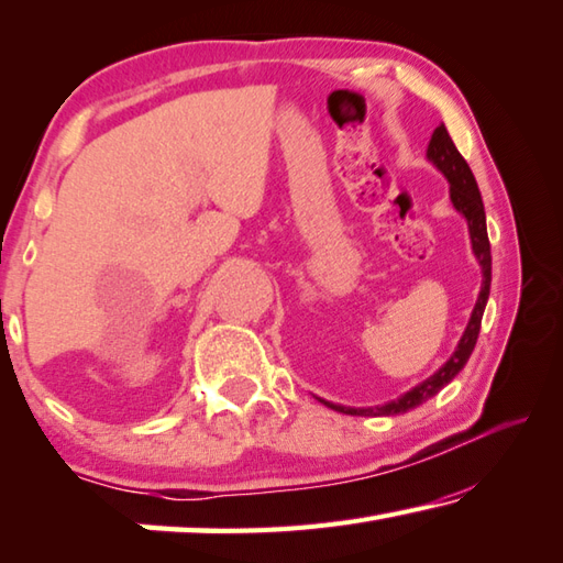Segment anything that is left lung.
<instances>
[{
    "label": "left lung",
    "mask_w": 563,
    "mask_h": 563,
    "mask_svg": "<svg viewBox=\"0 0 563 563\" xmlns=\"http://www.w3.org/2000/svg\"><path fill=\"white\" fill-rule=\"evenodd\" d=\"M426 155L445 175V180H449L453 208H456L461 216L468 220L471 245H474V255H476V261L481 265V273H484V283H481L478 300L474 306V313H471L466 330H463L459 347L453 351L451 358L433 373L431 378L418 383L416 388H410L408 394H404L396 400H390V404L376 406V408H343V406H335V404H328V400H323L328 408L341 410V413H351V416H396V413H406V410L426 404L428 398H433L443 386H449V383L459 376V373L463 371V365L468 363L471 353H474L476 341H478L481 318H484L488 290H490V245H488V233H486L484 200H481V192H478L474 173H471L466 159L461 157V153L456 150V145H453V140L449 135V130H445L443 124H441V128L433 130Z\"/></svg>",
    "instance_id": "obj_1"
}]
</instances>
